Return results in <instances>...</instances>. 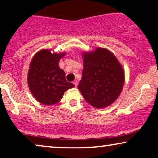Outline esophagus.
<instances>
[{"mask_svg": "<svg viewBox=\"0 0 158 158\" xmlns=\"http://www.w3.org/2000/svg\"><path fill=\"white\" fill-rule=\"evenodd\" d=\"M73 84H74V85H75V87H77L78 86V81H77V80H75L73 81Z\"/></svg>", "mask_w": 158, "mask_h": 158, "instance_id": "1", "label": "esophagus"}]
</instances>
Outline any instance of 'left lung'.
Segmentation results:
<instances>
[{
	"instance_id": "obj_1",
	"label": "left lung",
	"mask_w": 158,
	"mask_h": 158,
	"mask_svg": "<svg viewBox=\"0 0 158 158\" xmlns=\"http://www.w3.org/2000/svg\"><path fill=\"white\" fill-rule=\"evenodd\" d=\"M84 68L78 85L87 102L94 108L109 106L122 91L125 81L122 65L111 52L97 48L83 52Z\"/></svg>"
}]
</instances>
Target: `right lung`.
Instances as JSON below:
<instances>
[{"mask_svg": "<svg viewBox=\"0 0 158 158\" xmlns=\"http://www.w3.org/2000/svg\"><path fill=\"white\" fill-rule=\"evenodd\" d=\"M64 55L65 52L52 53L49 50H41L32 58L27 81L33 97L41 104H56L66 90L74 87L66 81L64 71L59 67V60Z\"/></svg>", "mask_w": 158, "mask_h": 158, "instance_id": "obj_1", "label": "right lung"}]
</instances>
